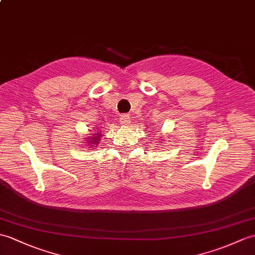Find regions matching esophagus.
Masks as SVG:
<instances>
[{"label":"esophagus","instance_id":"34e87169","mask_svg":"<svg viewBox=\"0 0 255 255\" xmlns=\"http://www.w3.org/2000/svg\"><path fill=\"white\" fill-rule=\"evenodd\" d=\"M121 124H122V125H124V126L129 125V124H130V117L128 115H126V114L122 115L121 116Z\"/></svg>","mask_w":255,"mask_h":255}]
</instances>
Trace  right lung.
<instances>
[{"instance_id":"1","label":"right lung","mask_w":255,"mask_h":255,"mask_svg":"<svg viewBox=\"0 0 255 255\" xmlns=\"http://www.w3.org/2000/svg\"><path fill=\"white\" fill-rule=\"evenodd\" d=\"M100 137H101V133H97V135H93V134H92V135H88V137H89V139L87 140L88 142H86V143L90 144L91 146H96V145L99 143L98 141L100 140Z\"/></svg>"}]
</instances>
